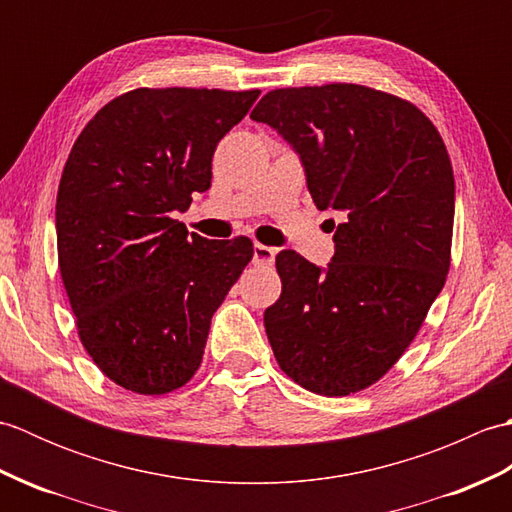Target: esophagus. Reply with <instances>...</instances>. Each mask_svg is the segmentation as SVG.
Returning a JSON list of instances; mask_svg holds the SVG:
<instances>
[{"instance_id":"obj_1","label":"esophagus","mask_w":512,"mask_h":512,"mask_svg":"<svg viewBox=\"0 0 512 512\" xmlns=\"http://www.w3.org/2000/svg\"><path fill=\"white\" fill-rule=\"evenodd\" d=\"M275 255H277L275 248L264 246V244H255L253 246V264L255 266H273Z\"/></svg>"}]
</instances>
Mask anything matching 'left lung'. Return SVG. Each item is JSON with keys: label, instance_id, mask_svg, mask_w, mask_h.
Returning <instances> with one entry per match:
<instances>
[{"label": "left lung", "instance_id": "obj_1", "mask_svg": "<svg viewBox=\"0 0 512 512\" xmlns=\"http://www.w3.org/2000/svg\"><path fill=\"white\" fill-rule=\"evenodd\" d=\"M250 118L295 149L314 204L343 215L325 268L295 250L277 255L281 297L264 312L270 347L297 385L354 394L407 350L447 279V147L416 105L354 83L273 90Z\"/></svg>", "mask_w": 512, "mask_h": 512}]
</instances>
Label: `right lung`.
Masks as SVG:
<instances>
[{
  "label": "right lung",
  "instance_id": "add662e5",
  "mask_svg": "<svg viewBox=\"0 0 512 512\" xmlns=\"http://www.w3.org/2000/svg\"><path fill=\"white\" fill-rule=\"evenodd\" d=\"M259 90L140 88L107 103L65 162L57 248L81 343L145 396L182 387L211 317L253 257L248 237L206 239L173 213L211 187L215 147Z\"/></svg>",
  "mask_w": 512,
  "mask_h": 512
}]
</instances>
